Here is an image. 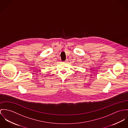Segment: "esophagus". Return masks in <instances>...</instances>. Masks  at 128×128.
Listing matches in <instances>:
<instances>
[{
    "label": "esophagus",
    "instance_id": "esophagus-1",
    "mask_svg": "<svg viewBox=\"0 0 128 128\" xmlns=\"http://www.w3.org/2000/svg\"><path fill=\"white\" fill-rule=\"evenodd\" d=\"M67 61H68V59H66V60H65L64 62H67Z\"/></svg>",
    "mask_w": 128,
    "mask_h": 128
}]
</instances>
